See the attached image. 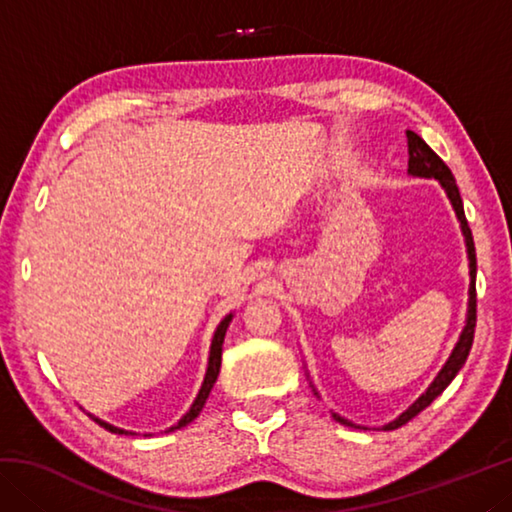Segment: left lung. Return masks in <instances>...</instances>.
<instances>
[{
  "instance_id": "obj_1",
  "label": "left lung",
  "mask_w": 512,
  "mask_h": 512,
  "mask_svg": "<svg viewBox=\"0 0 512 512\" xmlns=\"http://www.w3.org/2000/svg\"><path fill=\"white\" fill-rule=\"evenodd\" d=\"M406 144H409V173L411 176H418V178H433L438 180L440 187L445 189V194L449 198V203H452L454 212L458 216V223H461V230H463V237H465V246H467V259H470V300H467V318H465V327L461 332V339H458L456 348L449 354L447 363L443 366V370L438 372V377L431 381V386L424 391L418 400H415L409 409H406L400 418H395L393 422L384 424V431H393V429H400L402 424H406L409 420H413L415 415L420 411L427 409V406L436 400V397L445 391V388L452 384V379L458 375V370L465 366L467 361V354L472 350V341H474V327H476V253H474V239H472V230L470 225H467L465 219V212H463V201H461V192H458L456 187V180L452 176V171H449L447 164L438 158L436 153L431 151V146L422 140L418 133L413 131H406ZM316 393V391H314ZM318 395V393H316ZM332 418L336 422L345 424V427H354V429H366V427H359V424H354L350 420L341 418L339 413H332Z\"/></svg>"
}]
</instances>
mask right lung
Returning a JSON list of instances; mask_svg holds the SVG:
<instances>
[{
    "instance_id": "add662e5",
    "label": "right lung",
    "mask_w": 512,
    "mask_h": 512,
    "mask_svg": "<svg viewBox=\"0 0 512 512\" xmlns=\"http://www.w3.org/2000/svg\"><path fill=\"white\" fill-rule=\"evenodd\" d=\"M230 320H232V314H230V316H225V318L221 320V323H219V327H216L214 339H212V348H210V359H207L205 379H203V386H201V391H198L194 404L189 406V411L183 415V418L178 420V424H173V427H169L167 431H176V429H180V427H187V424L192 422V420H196V418H198V413L203 411V406H205V402H207V397H210V391H212L214 381H216V377H219V370H221V352H223V339H225V329H228ZM88 415H90V418H92L94 422L99 424V427L108 429L110 433H119V436H121V433H133V431L119 429V427H115V424H108L106 420L94 418L92 413H88Z\"/></svg>"
}]
</instances>
